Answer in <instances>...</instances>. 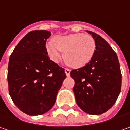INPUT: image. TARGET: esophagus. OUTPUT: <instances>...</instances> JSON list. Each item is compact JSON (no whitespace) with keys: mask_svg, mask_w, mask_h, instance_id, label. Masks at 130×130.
<instances>
[{"mask_svg":"<svg viewBox=\"0 0 130 130\" xmlns=\"http://www.w3.org/2000/svg\"><path fill=\"white\" fill-rule=\"evenodd\" d=\"M65 72L66 76H68V77H69V76H70V72H71L70 69H68V68H65Z\"/></svg>","mask_w":130,"mask_h":130,"instance_id":"1","label":"esophagus"}]
</instances>
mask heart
I'll return each mask as SVG.
<instances>
[{"mask_svg": "<svg viewBox=\"0 0 130 130\" xmlns=\"http://www.w3.org/2000/svg\"><path fill=\"white\" fill-rule=\"evenodd\" d=\"M95 50L96 43L93 38L82 33L58 36L54 41H50L46 43L48 57L54 62H59L64 54L66 62L74 68L87 65L93 58Z\"/></svg>", "mask_w": 130, "mask_h": 130, "instance_id": "b5f03b06", "label": "heart"}]
</instances>
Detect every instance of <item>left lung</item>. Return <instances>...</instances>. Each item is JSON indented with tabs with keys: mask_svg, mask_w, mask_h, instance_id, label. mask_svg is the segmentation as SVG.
I'll use <instances>...</instances> for the list:
<instances>
[{
	"mask_svg": "<svg viewBox=\"0 0 130 130\" xmlns=\"http://www.w3.org/2000/svg\"><path fill=\"white\" fill-rule=\"evenodd\" d=\"M92 35L96 43L93 58L84 67L72 70L73 92L79 108L92 115L102 114L114 105L121 87L120 65L116 52L99 35Z\"/></svg>",
	"mask_w": 130,
	"mask_h": 130,
	"instance_id": "1",
	"label": "left lung"
}]
</instances>
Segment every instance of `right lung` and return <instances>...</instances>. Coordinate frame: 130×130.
Masks as SVG:
<instances>
[{
    "instance_id": "add662e5",
    "label": "right lung",
    "mask_w": 130,
    "mask_h": 130,
    "mask_svg": "<svg viewBox=\"0 0 130 130\" xmlns=\"http://www.w3.org/2000/svg\"><path fill=\"white\" fill-rule=\"evenodd\" d=\"M50 36L46 30L30 32L9 58V94L17 107L30 116L43 114L53 107L66 78L65 69L48 57L46 44Z\"/></svg>"
}]
</instances>
